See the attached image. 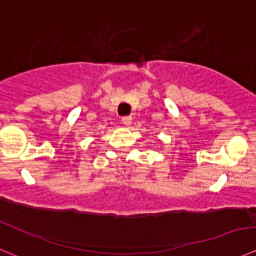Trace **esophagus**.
<instances>
[{
  "label": "esophagus",
  "instance_id": "1",
  "mask_svg": "<svg viewBox=\"0 0 256 256\" xmlns=\"http://www.w3.org/2000/svg\"><path fill=\"white\" fill-rule=\"evenodd\" d=\"M122 123L126 126V127H129L132 124V117H123Z\"/></svg>",
  "mask_w": 256,
  "mask_h": 256
}]
</instances>
